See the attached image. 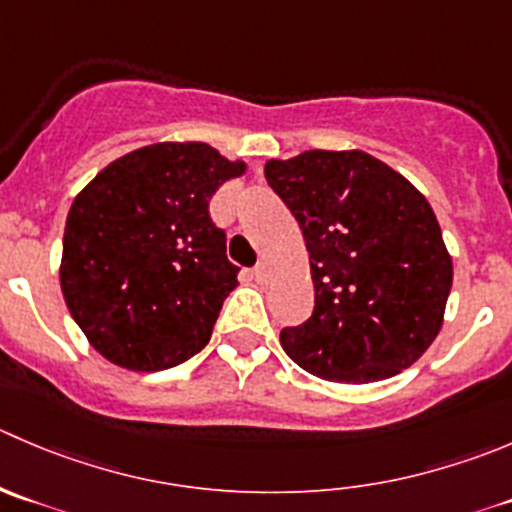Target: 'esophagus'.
<instances>
[{
  "mask_svg": "<svg viewBox=\"0 0 512 512\" xmlns=\"http://www.w3.org/2000/svg\"><path fill=\"white\" fill-rule=\"evenodd\" d=\"M252 277H255L257 282H267V280H270V270H267L265 262H257V265L252 267Z\"/></svg>",
  "mask_w": 512,
  "mask_h": 512,
  "instance_id": "34e87169",
  "label": "esophagus"
}]
</instances>
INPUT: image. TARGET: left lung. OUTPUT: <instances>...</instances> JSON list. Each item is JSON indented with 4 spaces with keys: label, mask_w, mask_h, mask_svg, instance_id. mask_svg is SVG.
<instances>
[{
    "label": "left lung",
    "mask_w": 512,
    "mask_h": 512,
    "mask_svg": "<svg viewBox=\"0 0 512 512\" xmlns=\"http://www.w3.org/2000/svg\"><path fill=\"white\" fill-rule=\"evenodd\" d=\"M310 252L315 307L280 332L302 370L335 382L398 375L443 325L453 262L433 207L365 152L310 150L265 165Z\"/></svg>",
    "instance_id": "1"
}]
</instances>
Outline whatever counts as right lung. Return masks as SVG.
Returning <instances> with one entry per match:
<instances>
[{"label": "right lung", "mask_w": 512, "mask_h": 512, "mask_svg": "<svg viewBox=\"0 0 512 512\" xmlns=\"http://www.w3.org/2000/svg\"><path fill=\"white\" fill-rule=\"evenodd\" d=\"M245 172L202 142H160L104 167L64 227V302L114 365L167 370L212 335L237 270L210 197Z\"/></svg>", "instance_id": "obj_1"}]
</instances>
